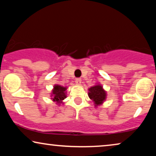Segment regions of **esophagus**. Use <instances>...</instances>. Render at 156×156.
<instances>
[{
  "label": "esophagus",
  "instance_id": "1",
  "mask_svg": "<svg viewBox=\"0 0 156 156\" xmlns=\"http://www.w3.org/2000/svg\"><path fill=\"white\" fill-rule=\"evenodd\" d=\"M75 82H76V84L80 85L81 83H82V79H81V78H76L75 79Z\"/></svg>",
  "mask_w": 156,
  "mask_h": 156
}]
</instances>
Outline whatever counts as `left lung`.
Instances as JSON below:
<instances>
[{"instance_id":"8db88e82","label":"left lung","mask_w":156,"mask_h":156,"mask_svg":"<svg viewBox=\"0 0 156 156\" xmlns=\"http://www.w3.org/2000/svg\"><path fill=\"white\" fill-rule=\"evenodd\" d=\"M89 97L94 102L96 106L100 105L106 99V91L101 85H96L89 89Z\"/></svg>"}]
</instances>
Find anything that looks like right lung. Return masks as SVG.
Masks as SVG:
<instances>
[{
	"label": "right lung",
	"instance_id": "obj_1",
	"mask_svg": "<svg viewBox=\"0 0 156 156\" xmlns=\"http://www.w3.org/2000/svg\"><path fill=\"white\" fill-rule=\"evenodd\" d=\"M66 87H63L59 85H55L54 87V89L52 91L53 101H56L57 103H60L63 99L66 98Z\"/></svg>",
	"mask_w": 156,
	"mask_h": 156
}]
</instances>
